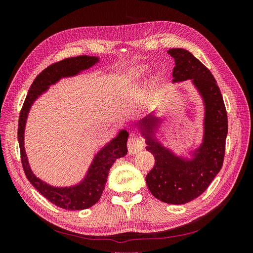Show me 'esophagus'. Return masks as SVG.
<instances>
[{"label":"esophagus","mask_w":253,"mask_h":253,"mask_svg":"<svg viewBox=\"0 0 253 253\" xmlns=\"http://www.w3.org/2000/svg\"><path fill=\"white\" fill-rule=\"evenodd\" d=\"M143 148V142L140 138L136 136H132L131 138L127 140V151L129 154H136Z\"/></svg>","instance_id":"esophagus-1"}]
</instances>
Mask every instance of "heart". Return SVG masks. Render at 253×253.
<instances>
[{
  "label": "heart",
  "instance_id": "b5f03b06",
  "mask_svg": "<svg viewBox=\"0 0 253 253\" xmlns=\"http://www.w3.org/2000/svg\"><path fill=\"white\" fill-rule=\"evenodd\" d=\"M149 72H150V67L148 65H142L135 68L134 71H132L124 80H122V82L120 83V90L122 91L129 90L132 87H134L137 83H139L147 77Z\"/></svg>",
  "mask_w": 253,
  "mask_h": 253
}]
</instances>
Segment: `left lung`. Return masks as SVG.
Wrapping results in <instances>:
<instances>
[{"instance_id":"8db88e82","label":"left lung","mask_w":253,"mask_h":253,"mask_svg":"<svg viewBox=\"0 0 253 253\" xmlns=\"http://www.w3.org/2000/svg\"><path fill=\"white\" fill-rule=\"evenodd\" d=\"M173 83L190 80L204 104L203 138L188 155H178L157 137L162 117L155 112L139 120L138 128L155 165L145 177L150 192L167 204L182 205L195 200L220 171L228 133L223 96L213 75L200 60L183 48H172Z\"/></svg>"}]
</instances>
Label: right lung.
Segmentation results:
<instances>
[{"instance_id":"add662e5","label":"right lung","mask_w":253,"mask_h":253,"mask_svg":"<svg viewBox=\"0 0 253 253\" xmlns=\"http://www.w3.org/2000/svg\"><path fill=\"white\" fill-rule=\"evenodd\" d=\"M99 60H100L99 57L84 55L64 59L45 68L33 82L20 113L18 140L23 169H24L26 177L46 200L65 210L87 209L100 200L105 183L108 181L111 167L116 162V159L126 155L128 133L126 129H120L114 138L106 142L96 153L85 175L80 181L73 186L56 187L37 177L32 171L24 145L26 122L33 104L38 98L46 93L51 85H55L63 78L80 75L83 71H86L97 64Z\"/></svg>"}]
</instances>
